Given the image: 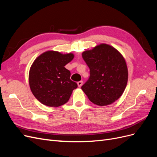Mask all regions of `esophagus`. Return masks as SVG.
<instances>
[{
  "instance_id": "34e87169",
  "label": "esophagus",
  "mask_w": 157,
  "mask_h": 157,
  "mask_svg": "<svg viewBox=\"0 0 157 157\" xmlns=\"http://www.w3.org/2000/svg\"><path fill=\"white\" fill-rule=\"evenodd\" d=\"M82 84H83V81H82V80H80V81H78V82H77L78 86V87H81Z\"/></svg>"
}]
</instances>
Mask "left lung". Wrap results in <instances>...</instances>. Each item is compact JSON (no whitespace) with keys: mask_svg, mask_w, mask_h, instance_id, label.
<instances>
[{"mask_svg":"<svg viewBox=\"0 0 157 157\" xmlns=\"http://www.w3.org/2000/svg\"><path fill=\"white\" fill-rule=\"evenodd\" d=\"M90 69V77L81 88L94 104H111L124 92L128 82L124 58L111 46L101 44L82 54Z\"/></svg>","mask_w":157,"mask_h":157,"instance_id":"left-lung-1","label":"left lung"}]
</instances>
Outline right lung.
<instances>
[{"label": "right lung", "instance_id": "add662e5", "mask_svg": "<svg viewBox=\"0 0 157 157\" xmlns=\"http://www.w3.org/2000/svg\"><path fill=\"white\" fill-rule=\"evenodd\" d=\"M71 53L62 54L47 51L34 61L30 68L29 82L31 92L41 103L57 107L67 103L77 84L70 79L65 66L72 60Z\"/></svg>", "mask_w": 157, "mask_h": 157}]
</instances>
